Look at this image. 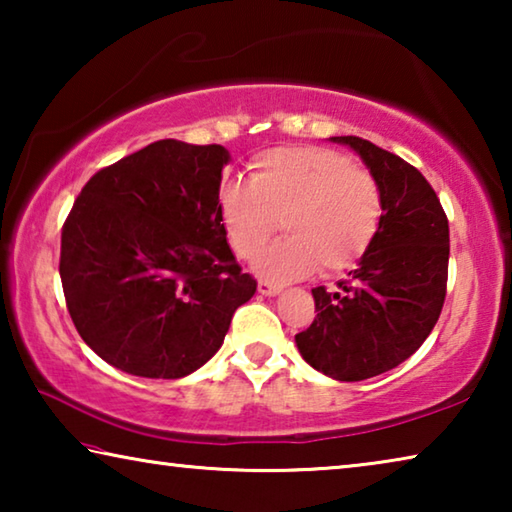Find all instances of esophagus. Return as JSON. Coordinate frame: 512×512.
<instances>
[{
	"label": "esophagus",
	"instance_id": "esophagus-1",
	"mask_svg": "<svg viewBox=\"0 0 512 512\" xmlns=\"http://www.w3.org/2000/svg\"><path fill=\"white\" fill-rule=\"evenodd\" d=\"M257 291L262 293V296H277V293H282V287H277V284H271L266 280H259Z\"/></svg>",
	"mask_w": 512,
	"mask_h": 512
}]
</instances>
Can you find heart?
Wrapping results in <instances>:
<instances>
[{
	"instance_id": "1",
	"label": "heart",
	"mask_w": 512,
	"mask_h": 512,
	"mask_svg": "<svg viewBox=\"0 0 512 512\" xmlns=\"http://www.w3.org/2000/svg\"><path fill=\"white\" fill-rule=\"evenodd\" d=\"M384 216L377 180L339 151L277 146L250 164V183H225L219 219L230 248L253 259L276 225L288 237L257 258L271 282L348 271L368 253Z\"/></svg>"
}]
</instances>
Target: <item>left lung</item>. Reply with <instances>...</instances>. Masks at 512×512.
I'll return each instance as SVG.
<instances>
[{
	"mask_svg": "<svg viewBox=\"0 0 512 512\" xmlns=\"http://www.w3.org/2000/svg\"><path fill=\"white\" fill-rule=\"evenodd\" d=\"M359 155L384 198L368 253L348 280L311 289L316 318L296 345L311 368L339 381L393 370L420 348L440 316L447 289L449 223L427 178L361 137H329Z\"/></svg>",
	"mask_w": 512,
	"mask_h": 512,
	"instance_id": "1",
	"label": "left lung"
}]
</instances>
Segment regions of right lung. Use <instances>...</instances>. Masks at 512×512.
I'll return each instance as SVG.
<instances>
[{
  "label": "right lung",
  "mask_w": 512,
  "mask_h": 512,
  "mask_svg": "<svg viewBox=\"0 0 512 512\" xmlns=\"http://www.w3.org/2000/svg\"><path fill=\"white\" fill-rule=\"evenodd\" d=\"M228 162L221 144L160 140L81 189L60 237V280L81 339L110 366L192 375L255 296L219 219Z\"/></svg>",
  "instance_id": "1"
}]
</instances>
